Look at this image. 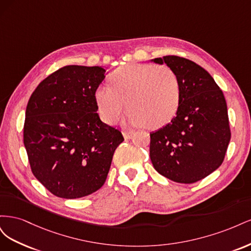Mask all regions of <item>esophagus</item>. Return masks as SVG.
<instances>
[{
    "mask_svg": "<svg viewBox=\"0 0 251 251\" xmlns=\"http://www.w3.org/2000/svg\"><path fill=\"white\" fill-rule=\"evenodd\" d=\"M123 134H124V137L126 139H130V138H132V136L134 134V131H124Z\"/></svg>",
    "mask_w": 251,
    "mask_h": 251,
    "instance_id": "obj_1",
    "label": "esophagus"
}]
</instances>
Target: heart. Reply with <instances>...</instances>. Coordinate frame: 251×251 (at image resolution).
Instances as JSON below:
<instances>
[{
    "label": "heart",
    "mask_w": 251,
    "mask_h": 251,
    "mask_svg": "<svg viewBox=\"0 0 251 251\" xmlns=\"http://www.w3.org/2000/svg\"><path fill=\"white\" fill-rule=\"evenodd\" d=\"M110 81L112 87L102 86L95 92L98 111L107 124L116 123L128 107V123L157 128L168 124L178 110L181 82L170 67L126 65L114 71Z\"/></svg>",
    "instance_id": "heart-1"
}]
</instances>
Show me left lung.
<instances>
[{
    "label": "left lung",
    "mask_w": 251,
    "mask_h": 251,
    "mask_svg": "<svg viewBox=\"0 0 251 251\" xmlns=\"http://www.w3.org/2000/svg\"><path fill=\"white\" fill-rule=\"evenodd\" d=\"M178 74L180 103L171 123L150 134V157L155 170L178 183L191 184L222 164L231 137L227 104L211 75L187 58H155Z\"/></svg>",
    "instance_id": "obj_1"
}]
</instances>
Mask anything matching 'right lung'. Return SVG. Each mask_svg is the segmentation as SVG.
Here are the masks:
<instances>
[{"label":"right lung","mask_w":251,"mask_h":251,"mask_svg":"<svg viewBox=\"0 0 251 251\" xmlns=\"http://www.w3.org/2000/svg\"><path fill=\"white\" fill-rule=\"evenodd\" d=\"M104 72L98 66H65L41 81L28 101L24 144L30 168L59 198L98 191L125 139L97 113L95 92Z\"/></svg>","instance_id":"obj_1"}]
</instances>
